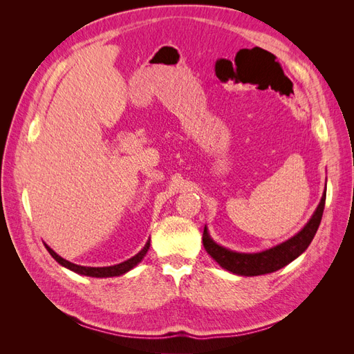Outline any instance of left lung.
Listing matches in <instances>:
<instances>
[{
	"label": "left lung",
	"instance_id": "obj_1",
	"mask_svg": "<svg viewBox=\"0 0 354 354\" xmlns=\"http://www.w3.org/2000/svg\"><path fill=\"white\" fill-rule=\"evenodd\" d=\"M325 199H326V186H325L322 199H320L316 211L313 212L312 218L307 221L306 226L297 234H294L291 239L276 245L273 248H269L261 252H252V254L232 251L229 248H224V246L218 245L216 241H214L209 236L207 226L203 229V236H202L203 248L207 250V252L223 267L224 270L232 272L234 274L260 276L266 273H273L276 270L282 269V267H285L291 261H294L295 259H298V257L308 248L310 242L313 241L315 234L317 232L320 220H322Z\"/></svg>",
	"mask_w": 354,
	"mask_h": 354
}]
</instances>
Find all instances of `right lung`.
I'll list each match as a JSON object with an SVG mask.
<instances>
[{
  "mask_svg": "<svg viewBox=\"0 0 354 354\" xmlns=\"http://www.w3.org/2000/svg\"><path fill=\"white\" fill-rule=\"evenodd\" d=\"M46 248L47 251L50 252V255L55 259L60 266L66 267V269L78 273V274H82V276H90V277H113V276H121L127 272H130L131 269H134V267L140 263L143 259L146 252L149 251V246H151V239H147L146 245L143 246V250L140 252H137L134 257H131V259H128L127 261H122L120 264H115V266H108V267H87V266H78V264H73L65 259H62V257L59 254H56L55 251H53L50 246L47 243Z\"/></svg>",
  "mask_w": 354,
  "mask_h": 354,
  "instance_id": "add662e5",
  "label": "right lung"
}]
</instances>
